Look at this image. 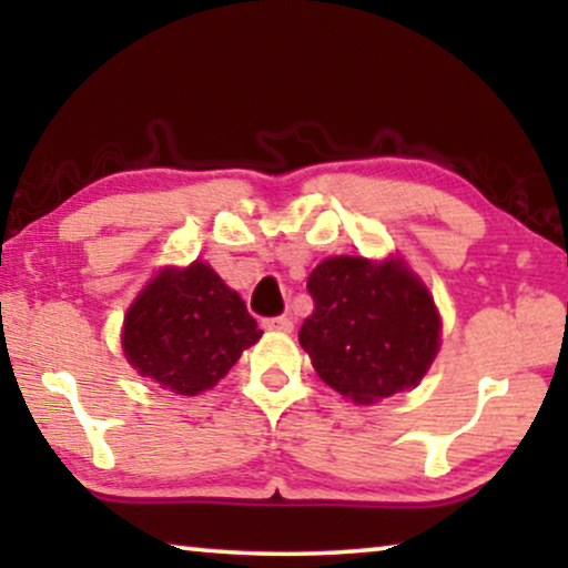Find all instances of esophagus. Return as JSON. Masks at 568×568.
Masks as SVG:
<instances>
[{
    "label": "esophagus",
    "mask_w": 568,
    "mask_h": 568,
    "mask_svg": "<svg viewBox=\"0 0 568 568\" xmlns=\"http://www.w3.org/2000/svg\"><path fill=\"white\" fill-rule=\"evenodd\" d=\"M263 328H266V331H276V333H292L294 323H292V317L276 315V317H266V321H263Z\"/></svg>",
    "instance_id": "esophagus-1"
}]
</instances>
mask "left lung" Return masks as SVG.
I'll use <instances>...</instances> for the list:
<instances>
[{
    "instance_id": "left-lung-1",
    "label": "left lung",
    "mask_w": 568,
    "mask_h": 568,
    "mask_svg": "<svg viewBox=\"0 0 568 568\" xmlns=\"http://www.w3.org/2000/svg\"><path fill=\"white\" fill-rule=\"evenodd\" d=\"M313 315L300 344L325 385L354 403L390 398L422 383L439 348V315L400 261H323L307 278Z\"/></svg>"
}]
</instances>
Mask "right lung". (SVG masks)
<instances>
[{"mask_svg": "<svg viewBox=\"0 0 568 568\" xmlns=\"http://www.w3.org/2000/svg\"><path fill=\"white\" fill-rule=\"evenodd\" d=\"M245 302L206 263L165 268L123 321V354L142 377L178 395L214 387L261 338Z\"/></svg>", "mask_w": 568, "mask_h": 568, "instance_id": "add662e5", "label": "right lung"}]
</instances>
